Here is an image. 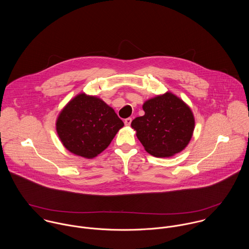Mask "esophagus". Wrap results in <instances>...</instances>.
Wrapping results in <instances>:
<instances>
[{"instance_id": "obj_1", "label": "esophagus", "mask_w": 249, "mask_h": 249, "mask_svg": "<svg viewBox=\"0 0 249 249\" xmlns=\"http://www.w3.org/2000/svg\"><path fill=\"white\" fill-rule=\"evenodd\" d=\"M131 122H132V119H131V118H127V119L124 120V124H125L126 126H129L130 124H131Z\"/></svg>"}]
</instances>
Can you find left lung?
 Masks as SVG:
<instances>
[{"label": "left lung", "mask_w": 249, "mask_h": 249, "mask_svg": "<svg viewBox=\"0 0 249 249\" xmlns=\"http://www.w3.org/2000/svg\"><path fill=\"white\" fill-rule=\"evenodd\" d=\"M144 115L135 118L131 127L149 154L167 158L189 144L195 130L194 113L182 99L170 91L146 100Z\"/></svg>", "instance_id": "obj_1"}]
</instances>
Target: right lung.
Instances as JSON below:
<instances>
[{
    "mask_svg": "<svg viewBox=\"0 0 249 249\" xmlns=\"http://www.w3.org/2000/svg\"><path fill=\"white\" fill-rule=\"evenodd\" d=\"M124 125L112 107L84 92L68 102L55 122L57 135L66 149L87 159L97 157L107 148Z\"/></svg>",
    "mask_w": 249,
    "mask_h": 249,
    "instance_id": "obj_1",
    "label": "right lung"
}]
</instances>
